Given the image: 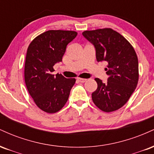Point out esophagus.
I'll list each match as a JSON object with an SVG mask.
<instances>
[{
    "label": "esophagus",
    "instance_id": "obj_1",
    "mask_svg": "<svg viewBox=\"0 0 154 154\" xmlns=\"http://www.w3.org/2000/svg\"><path fill=\"white\" fill-rule=\"evenodd\" d=\"M77 81L80 83H84L87 81V79H80V78H78Z\"/></svg>",
    "mask_w": 154,
    "mask_h": 154
}]
</instances>
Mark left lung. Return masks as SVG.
Returning <instances> with one entry per match:
<instances>
[{
    "instance_id": "8db88e82",
    "label": "left lung",
    "mask_w": 154,
    "mask_h": 154,
    "mask_svg": "<svg viewBox=\"0 0 154 154\" xmlns=\"http://www.w3.org/2000/svg\"><path fill=\"white\" fill-rule=\"evenodd\" d=\"M83 36L94 45L98 62L108 63L105 68L107 82L95 79L97 88L92 100L105 112L119 109L126 104L138 81V60L134 48L127 39L110 28L84 31Z\"/></svg>"
}]
</instances>
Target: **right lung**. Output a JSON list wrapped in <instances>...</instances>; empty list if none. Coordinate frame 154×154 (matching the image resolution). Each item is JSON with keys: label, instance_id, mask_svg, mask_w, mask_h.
<instances>
[{"label": "right lung", "instance_id": "obj_1", "mask_svg": "<svg viewBox=\"0 0 154 154\" xmlns=\"http://www.w3.org/2000/svg\"><path fill=\"white\" fill-rule=\"evenodd\" d=\"M74 31L49 30L34 38L27 49L24 80L27 90L39 109L55 113L64 106L75 79L53 75V66L62 61L68 43L75 39Z\"/></svg>", "mask_w": 154, "mask_h": 154}]
</instances>
